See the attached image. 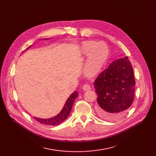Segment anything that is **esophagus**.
<instances>
[{
	"instance_id": "34e87169",
	"label": "esophagus",
	"mask_w": 156,
	"mask_h": 156,
	"mask_svg": "<svg viewBox=\"0 0 156 156\" xmlns=\"http://www.w3.org/2000/svg\"><path fill=\"white\" fill-rule=\"evenodd\" d=\"M82 89H83V90H84V91H88V90H91V87L89 85V84H84V85L83 86Z\"/></svg>"
}]
</instances>
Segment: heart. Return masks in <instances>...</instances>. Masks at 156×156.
<instances>
[{"label":"heart","mask_w":156,"mask_h":156,"mask_svg":"<svg viewBox=\"0 0 156 156\" xmlns=\"http://www.w3.org/2000/svg\"><path fill=\"white\" fill-rule=\"evenodd\" d=\"M80 53L83 56H87L84 64L83 73L88 77L95 76L106 61L109 50L103 42L97 43L94 41H84L80 46Z\"/></svg>","instance_id":"b5f03b06"}]
</instances>
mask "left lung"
<instances>
[{
  "label": "left lung",
  "mask_w": 156,
  "mask_h": 156,
  "mask_svg": "<svg viewBox=\"0 0 156 156\" xmlns=\"http://www.w3.org/2000/svg\"><path fill=\"white\" fill-rule=\"evenodd\" d=\"M135 79L127 56L112 62L93 83L98 95V114L110 121L123 117L134 101Z\"/></svg>",
  "instance_id": "1"
}]
</instances>
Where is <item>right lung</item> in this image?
Segmentation results:
<instances>
[{
	"label": "right lung",
	"mask_w": 156,
	"mask_h": 156,
	"mask_svg": "<svg viewBox=\"0 0 156 156\" xmlns=\"http://www.w3.org/2000/svg\"><path fill=\"white\" fill-rule=\"evenodd\" d=\"M49 38H44L43 40H48ZM31 46H30L29 47H28L26 50L29 49L30 47H31ZM78 93L75 91H74L72 94H71L69 98L67 99V100L66 101V103L64 105V106L63 107L62 111L60 112V113L52 118H48V119H42V118H37V117H34V119L37 121L38 122H39L40 123L44 124L45 125H49V126H58V124H61L62 122H63V121H65L67 118L68 117L69 112L72 110L73 103L75 100L76 98L78 96Z\"/></svg>",
	"instance_id": "1"
}]
</instances>
